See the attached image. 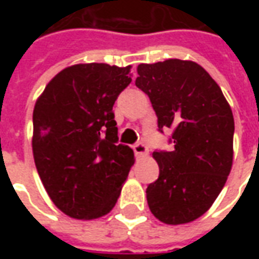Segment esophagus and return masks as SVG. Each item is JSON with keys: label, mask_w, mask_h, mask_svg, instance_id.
Returning <instances> with one entry per match:
<instances>
[{"label": "esophagus", "mask_w": 259, "mask_h": 259, "mask_svg": "<svg viewBox=\"0 0 259 259\" xmlns=\"http://www.w3.org/2000/svg\"><path fill=\"white\" fill-rule=\"evenodd\" d=\"M133 150H135L137 155H147L148 154V147L146 144H143V143H136L133 146Z\"/></svg>", "instance_id": "34e87169"}]
</instances>
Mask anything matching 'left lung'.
Here are the masks:
<instances>
[{"mask_svg":"<svg viewBox=\"0 0 259 259\" xmlns=\"http://www.w3.org/2000/svg\"><path fill=\"white\" fill-rule=\"evenodd\" d=\"M136 85L157 113L158 130L174 129L170 151H154L158 179L147 187L154 217L182 225L204 215L228 180L233 162L234 119L221 87L191 61L137 66Z\"/></svg>","mask_w":259,"mask_h":259,"instance_id":"obj_1","label":"left lung"}]
</instances>
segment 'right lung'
<instances>
[{
    "mask_svg": "<svg viewBox=\"0 0 259 259\" xmlns=\"http://www.w3.org/2000/svg\"><path fill=\"white\" fill-rule=\"evenodd\" d=\"M130 81V65H73L37 100L33 157L50 198L68 217H104L118 201L135 154L118 144L112 108Z\"/></svg>",
    "mask_w": 259,
    "mask_h": 259,
    "instance_id": "obj_1",
    "label": "right lung"
}]
</instances>
